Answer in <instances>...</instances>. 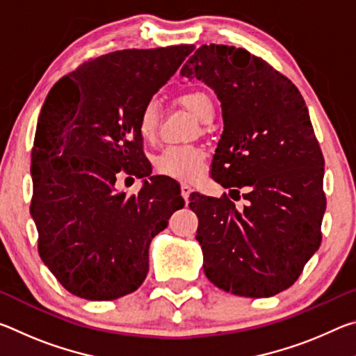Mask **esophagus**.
<instances>
[{
	"label": "esophagus",
	"instance_id": "34e87169",
	"mask_svg": "<svg viewBox=\"0 0 356 356\" xmlns=\"http://www.w3.org/2000/svg\"><path fill=\"white\" fill-rule=\"evenodd\" d=\"M191 191H193V188H191L190 185H185V184H184L182 186H180V193H182V196H184L185 201H188Z\"/></svg>",
	"mask_w": 356,
	"mask_h": 356
}]
</instances>
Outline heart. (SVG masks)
Wrapping results in <instances>:
<instances>
[{
	"label": "heart",
	"instance_id": "obj_1",
	"mask_svg": "<svg viewBox=\"0 0 356 356\" xmlns=\"http://www.w3.org/2000/svg\"><path fill=\"white\" fill-rule=\"evenodd\" d=\"M180 104L195 114L202 122L213 119L215 105L212 99L202 91H190L180 95ZM160 113L155 102H149L143 106L138 118V131L143 140H152L159 129ZM206 155L197 147H166L163 152L155 159V170L165 177H171L182 182H191L202 174Z\"/></svg>",
	"mask_w": 356,
	"mask_h": 356
}]
</instances>
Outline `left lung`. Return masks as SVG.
I'll list each match as a JSON object with an SVG mask.
<instances>
[{
  "label": "left lung",
  "instance_id": "left-lung-1",
  "mask_svg": "<svg viewBox=\"0 0 356 356\" xmlns=\"http://www.w3.org/2000/svg\"><path fill=\"white\" fill-rule=\"evenodd\" d=\"M180 75L202 80L221 102L212 177L246 201L237 209L227 196H190L204 273L234 295L273 297L322 240L323 155L308 108L291 80L243 48L202 45Z\"/></svg>",
  "mask_w": 356,
  "mask_h": 356
}]
</instances>
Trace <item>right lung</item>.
<instances>
[{
    "label": "right lung",
    "instance_id": "1",
    "mask_svg": "<svg viewBox=\"0 0 356 356\" xmlns=\"http://www.w3.org/2000/svg\"><path fill=\"white\" fill-rule=\"evenodd\" d=\"M193 48L108 53L47 95L31 154V216L40 259L76 297L135 292L149 272L150 242L184 207L177 185L150 176L138 118ZM119 173L143 179L138 195L117 193Z\"/></svg>",
    "mask_w": 356,
    "mask_h": 356
}]
</instances>
